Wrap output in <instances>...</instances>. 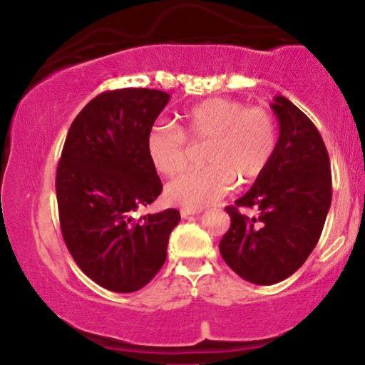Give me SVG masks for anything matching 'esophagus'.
<instances>
[{
  "label": "esophagus",
  "mask_w": 365,
  "mask_h": 365,
  "mask_svg": "<svg viewBox=\"0 0 365 365\" xmlns=\"http://www.w3.org/2000/svg\"><path fill=\"white\" fill-rule=\"evenodd\" d=\"M200 211H192V209H180V215L182 217H188V216H194V215H199Z\"/></svg>",
  "instance_id": "obj_1"
}]
</instances>
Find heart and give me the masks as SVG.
<instances>
[{
  "label": "heart",
  "instance_id": "obj_1",
  "mask_svg": "<svg viewBox=\"0 0 365 365\" xmlns=\"http://www.w3.org/2000/svg\"><path fill=\"white\" fill-rule=\"evenodd\" d=\"M187 140H207L206 168L188 171L166 187V199L183 209L211 206L232 190L235 180L254 182L269 166L278 148V127L266 108L237 99L211 98L178 115L177 128L153 127L145 137L150 165L163 177L187 166Z\"/></svg>",
  "mask_w": 365,
  "mask_h": 365
}]
</instances>
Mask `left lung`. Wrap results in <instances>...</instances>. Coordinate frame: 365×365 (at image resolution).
Listing matches in <instances>:
<instances>
[{
  "instance_id": "left-lung-1",
  "label": "left lung",
  "mask_w": 365,
  "mask_h": 365,
  "mask_svg": "<svg viewBox=\"0 0 365 365\" xmlns=\"http://www.w3.org/2000/svg\"><path fill=\"white\" fill-rule=\"evenodd\" d=\"M278 148L269 166L235 206L220 242L225 262L245 282L274 284L292 276L319 240L331 206L329 156L321 133L292 101L276 96ZM238 207H255L249 218Z\"/></svg>"
}]
</instances>
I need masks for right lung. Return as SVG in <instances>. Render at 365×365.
Wrapping results in <instances>:
<instances>
[{
  "instance_id": "1",
  "label": "right lung",
  "mask_w": 365,
  "mask_h": 365,
  "mask_svg": "<svg viewBox=\"0 0 365 365\" xmlns=\"http://www.w3.org/2000/svg\"><path fill=\"white\" fill-rule=\"evenodd\" d=\"M170 94L116 89L96 96L73 120L56 170L63 240L92 282L116 293L145 287L166 259L180 212L133 217L163 185L145 137Z\"/></svg>"
}]
</instances>
